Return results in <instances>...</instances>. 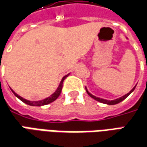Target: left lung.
Here are the masks:
<instances>
[{
  "label": "left lung",
  "instance_id": "1",
  "mask_svg": "<svg viewBox=\"0 0 147 147\" xmlns=\"http://www.w3.org/2000/svg\"><path fill=\"white\" fill-rule=\"evenodd\" d=\"M135 87H136V86H135ZM135 87H134V88H133V89H132V90H131V91H130L129 93H127V94H126V95H123V96H122V97H120V98H116V99H115V100H107V99H103V98H98V97H96V96H95V95H91L90 92H88V91L87 90V88H86V91L88 92V95H90L91 98H93L94 99H95L96 101L102 102V103H105V104H108V105H115V104H117V103H119V102H122L123 100H124V99L127 98L128 95L131 94V92H133V91L134 90Z\"/></svg>",
  "mask_w": 147,
  "mask_h": 147
}]
</instances>
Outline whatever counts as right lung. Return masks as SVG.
<instances>
[{"mask_svg":"<svg viewBox=\"0 0 147 147\" xmlns=\"http://www.w3.org/2000/svg\"><path fill=\"white\" fill-rule=\"evenodd\" d=\"M69 74H67V75H66L65 76L63 77V79H62V80H61V82H60V84H59V87H58V88H57V90H56L53 94H52L51 96H49V97H48V98H45V99H43V100H40V101H29V100H27V99H25V98H23L22 97H20V95H18L16 93H15L14 91L12 90V91L13 92V94L16 95L17 98H19V99H20L22 102H24V103H26V104H28V105H30V106H37V107H40V106H44V105H47V104H49V103H50V102H52L53 101H55L56 98L59 97V95H60V93H61V91H62V88H63V80L66 79V77H67V76H68Z\"/></svg>","mask_w":147,"mask_h":147,"instance_id":"1","label":"right lung"}]
</instances>
